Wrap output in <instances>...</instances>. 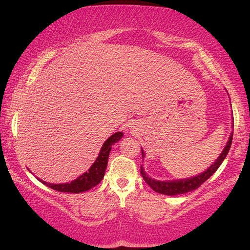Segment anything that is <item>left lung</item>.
I'll return each instance as SVG.
<instances>
[{"mask_svg": "<svg viewBox=\"0 0 250 250\" xmlns=\"http://www.w3.org/2000/svg\"><path fill=\"white\" fill-rule=\"evenodd\" d=\"M232 135H233V132L231 133L229 141H228L226 147H224L222 153L219 155V158L216 159L214 164L211 165V167H209L208 170H205L204 172L200 173V175L191 177V178H187V179L170 180V182H160V180L151 179L150 177L147 176L146 172H144L142 167H141V175H142L144 182H146L147 185L152 188V189H153L154 191H157V193H159V194L173 196V195L185 194V193H188V191L196 189V188L200 187L202 184L206 182V180H208L209 177H211L213 173L218 170L220 166H221L222 161L226 159L228 152H229L230 147H231V143H232ZM142 157H144L143 151H142Z\"/></svg>", "mask_w": 250, "mask_h": 250, "instance_id": "1", "label": "left lung"}]
</instances>
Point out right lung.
<instances>
[{
    "instance_id": "add662e5",
    "label": "right lung",
    "mask_w": 250,
    "mask_h": 250,
    "mask_svg": "<svg viewBox=\"0 0 250 250\" xmlns=\"http://www.w3.org/2000/svg\"><path fill=\"white\" fill-rule=\"evenodd\" d=\"M123 137L122 132H117L111 135L106 142L104 143V146H101V150L99 152L98 158L96 159L95 164H93L88 171L83 173L80 177H78L77 179H74L73 182L66 183V184H50L46 182H41L44 185L48 186L53 189L63 191V193H82V191L91 189L92 187L98 185V184L103 180L104 176V171H106L107 164H108V157H109L111 146L114 143L118 142Z\"/></svg>"
}]
</instances>
